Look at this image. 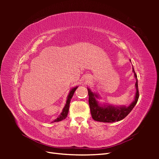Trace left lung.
I'll use <instances>...</instances> for the list:
<instances>
[{"instance_id":"obj_1","label":"left lung","mask_w":159,"mask_h":159,"mask_svg":"<svg viewBox=\"0 0 159 159\" xmlns=\"http://www.w3.org/2000/svg\"><path fill=\"white\" fill-rule=\"evenodd\" d=\"M133 72H134V78L136 79L135 88L136 93L134 100L131 102L129 106H114L109 103H100L98 99L100 97L97 93L93 92L92 90L87 87L89 95V104L90 108L91 114L94 120L101 122H116L119 121L126 117L130 111L133 110L134 107L139 99V90H138L137 76L133 67Z\"/></svg>"}]
</instances>
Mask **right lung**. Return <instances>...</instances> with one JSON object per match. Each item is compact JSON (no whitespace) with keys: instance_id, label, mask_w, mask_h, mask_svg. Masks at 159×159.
<instances>
[{"instance_id":"right-lung-1","label":"right lung","mask_w":159,"mask_h":159,"mask_svg":"<svg viewBox=\"0 0 159 159\" xmlns=\"http://www.w3.org/2000/svg\"><path fill=\"white\" fill-rule=\"evenodd\" d=\"M78 87L79 86H76V87H74L73 88H72L70 91V93L68 94V96L67 97V100H66V105L65 107H63L62 112L61 113V114L59 116V117L57 118L56 120H54L52 122H57V121H61L64 119H66L67 116V114H68V111H69V107H70V101L71 99H72V98L74 95V92H75V91L76 90V89L78 88Z\"/></svg>"}]
</instances>
